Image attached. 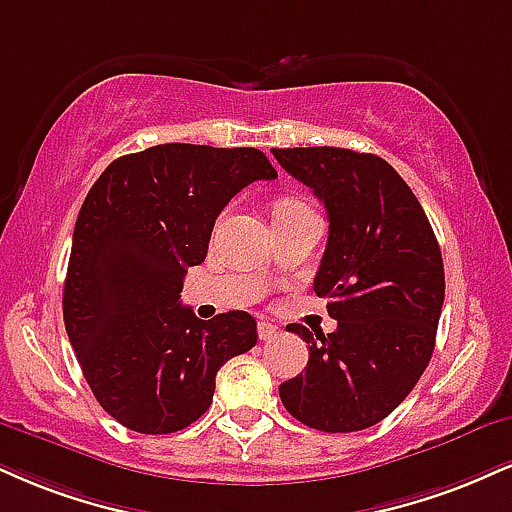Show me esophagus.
Instances as JSON below:
<instances>
[{
    "label": "esophagus",
    "mask_w": 512,
    "mask_h": 512,
    "mask_svg": "<svg viewBox=\"0 0 512 512\" xmlns=\"http://www.w3.org/2000/svg\"><path fill=\"white\" fill-rule=\"evenodd\" d=\"M257 334H260V341H274L279 336V326L272 322H257Z\"/></svg>",
    "instance_id": "1"
}]
</instances>
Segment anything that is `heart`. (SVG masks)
Here are the masks:
<instances>
[{
  "instance_id": "heart-1",
  "label": "heart",
  "mask_w": 512,
  "mask_h": 512,
  "mask_svg": "<svg viewBox=\"0 0 512 512\" xmlns=\"http://www.w3.org/2000/svg\"><path fill=\"white\" fill-rule=\"evenodd\" d=\"M303 212H310V207L305 205L300 197H279V200L274 202V219H283V217H295V214H303Z\"/></svg>"
}]
</instances>
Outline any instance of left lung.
Instances as JSON below:
<instances>
[{
  "mask_svg": "<svg viewBox=\"0 0 512 512\" xmlns=\"http://www.w3.org/2000/svg\"><path fill=\"white\" fill-rule=\"evenodd\" d=\"M272 152L329 214L315 293L338 322L326 336L288 326L310 343V360L279 386L281 403L319 432H360L389 417L432 360L446 293L441 248L420 200L381 157L343 147Z\"/></svg>",
  "mask_w": 512,
  "mask_h": 512,
  "instance_id": "8db88e82",
  "label": "left lung"
}]
</instances>
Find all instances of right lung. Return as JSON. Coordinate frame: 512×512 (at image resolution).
<instances>
[{
	"mask_svg": "<svg viewBox=\"0 0 512 512\" xmlns=\"http://www.w3.org/2000/svg\"><path fill=\"white\" fill-rule=\"evenodd\" d=\"M272 178L255 147L166 143L114 159L90 188L73 229L64 324L97 403L123 427L186 429L212 405L221 365L257 343L248 312L202 322L178 298L221 209Z\"/></svg>",
	"mask_w": 512,
	"mask_h": 512,
	"instance_id": "add662e5",
	"label": "right lung"
}]
</instances>
